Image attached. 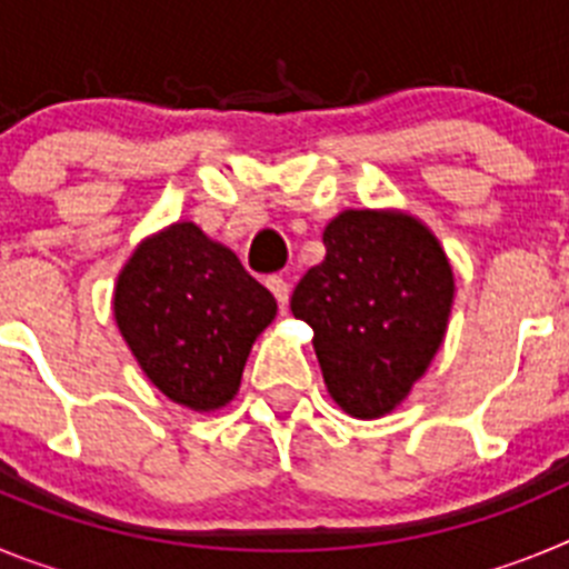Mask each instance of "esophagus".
Wrapping results in <instances>:
<instances>
[{
  "instance_id": "34e87169",
  "label": "esophagus",
  "mask_w": 569,
  "mask_h": 569,
  "mask_svg": "<svg viewBox=\"0 0 569 569\" xmlns=\"http://www.w3.org/2000/svg\"><path fill=\"white\" fill-rule=\"evenodd\" d=\"M268 288L270 293L276 296V301H279L281 308H288V299H290V284L281 276H270L268 279Z\"/></svg>"
}]
</instances>
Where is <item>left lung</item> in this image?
I'll return each instance as SVG.
<instances>
[{"mask_svg":"<svg viewBox=\"0 0 569 569\" xmlns=\"http://www.w3.org/2000/svg\"><path fill=\"white\" fill-rule=\"evenodd\" d=\"M328 256L296 284L290 310L313 328L325 385L356 419L390 413L425 376L447 330L453 270L413 216L345 210Z\"/></svg>","mask_w":569,"mask_h":569,"instance_id":"1","label":"left lung"}]
</instances>
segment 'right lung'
Returning a JSON list of instances; mask_svg holds the SVG:
<instances>
[{"instance_id": "add662e5", "label": "right lung", "mask_w": 569, "mask_h": 569, "mask_svg": "<svg viewBox=\"0 0 569 569\" xmlns=\"http://www.w3.org/2000/svg\"><path fill=\"white\" fill-rule=\"evenodd\" d=\"M113 313L148 379L168 399L216 410L239 390L250 347L273 321L276 299L233 250L179 222L130 256Z\"/></svg>"}]
</instances>
